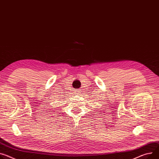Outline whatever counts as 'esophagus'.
<instances>
[{"label":"esophagus","instance_id":"34e87169","mask_svg":"<svg viewBox=\"0 0 159 159\" xmlns=\"http://www.w3.org/2000/svg\"><path fill=\"white\" fill-rule=\"evenodd\" d=\"M80 90V89H76V90H75V92L76 93V94H78V95H80V93H81V91Z\"/></svg>","mask_w":159,"mask_h":159}]
</instances>
